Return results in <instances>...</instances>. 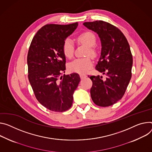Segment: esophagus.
<instances>
[{
	"instance_id": "esophagus-1",
	"label": "esophagus",
	"mask_w": 152,
	"mask_h": 152,
	"mask_svg": "<svg viewBox=\"0 0 152 152\" xmlns=\"http://www.w3.org/2000/svg\"><path fill=\"white\" fill-rule=\"evenodd\" d=\"M87 77V75H80V79H84V78H86V77Z\"/></svg>"
}]
</instances>
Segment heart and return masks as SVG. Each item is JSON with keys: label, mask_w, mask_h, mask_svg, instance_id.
<instances>
[{"label": "heart", "mask_w": 152, "mask_h": 152, "mask_svg": "<svg viewBox=\"0 0 152 152\" xmlns=\"http://www.w3.org/2000/svg\"><path fill=\"white\" fill-rule=\"evenodd\" d=\"M78 43L84 45L88 47L86 56L96 57L97 51L94 47L96 43L95 35L90 31H85L77 37ZM75 46L72 41L66 39L62 45V51L65 56L71 59L74 54ZM93 66V61L90 58L76 59L68 64V68L70 72L77 73H86Z\"/></svg>", "instance_id": "1"}]
</instances>
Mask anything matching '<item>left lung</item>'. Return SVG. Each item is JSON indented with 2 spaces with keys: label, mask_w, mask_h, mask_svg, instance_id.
<instances>
[{
  "label": "left lung",
  "mask_w": 152,
  "mask_h": 152,
  "mask_svg": "<svg viewBox=\"0 0 152 152\" xmlns=\"http://www.w3.org/2000/svg\"><path fill=\"white\" fill-rule=\"evenodd\" d=\"M83 24L101 39V57L95 68L106 76L105 79L99 75L90 76L93 82L91 99L100 107L112 105L122 98L132 77L133 58L130 45L121 31L108 22L96 20Z\"/></svg>",
  "instance_id": "left-lung-1"
}]
</instances>
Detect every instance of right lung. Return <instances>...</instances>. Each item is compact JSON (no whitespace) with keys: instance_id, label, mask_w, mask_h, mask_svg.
I'll return each mask as SVG.
<instances>
[{"instance_id":"obj_1","label":"right lung","mask_w":152,"mask_h":152,"mask_svg":"<svg viewBox=\"0 0 152 152\" xmlns=\"http://www.w3.org/2000/svg\"><path fill=\"white\" fill-rule=\"evenodd\" d=\"M77 25L47 24L36 33L29 48L30 83L37 101L53 112H63L72 107L80 80L77 73L62 75L66 68L62 45Z\"/></svg>"}]
</instances>
